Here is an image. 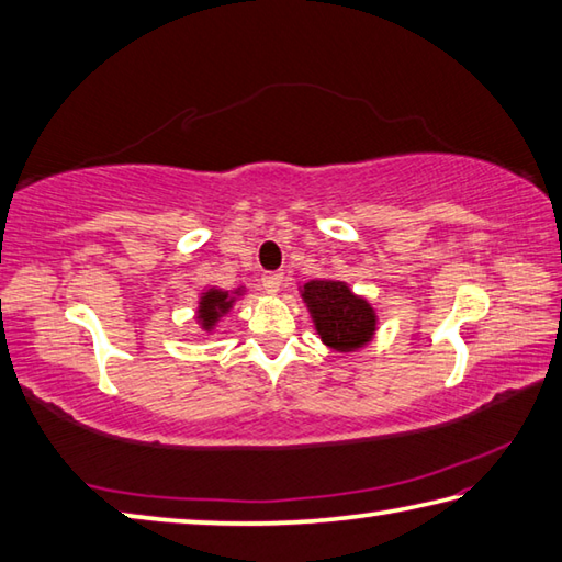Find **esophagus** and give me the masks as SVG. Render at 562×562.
<instances>
[{
  "label": "esophagus",
  "mask_w": 562,
  "mask_h": 562,
  "mask_svg": "<svg viewBox=\"0 0 562 562\" xmlns=\"http://www.w3.org/2000/svg\"><path fill=\"white\" fill-rule=\"evenodd\" d=\"M284 282V272H266L262 274V288H266L270 294H278Z\"/></svg>",
  "instance_id": "34e87169"
}]
</instances>
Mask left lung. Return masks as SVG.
I'll use <instances>...</instances> for the list:
<instances>
[{"label": "left lung", "instance_id": "8db88e82", "mask_svg": "<svg viewBox=\"0 0 562 562\" xmlns=\"http://www.w3.org/2000/svg\"><path fill=\"white\" fill-rule=\"evenodd\" d=\"M302 300L310 310L316 334L338 353H353L366 348L378 331V314L368 300L353 294L340 280L304 282Z\"/></svg>", "mask_w": 562, "mask_h": 562}]
</instances>
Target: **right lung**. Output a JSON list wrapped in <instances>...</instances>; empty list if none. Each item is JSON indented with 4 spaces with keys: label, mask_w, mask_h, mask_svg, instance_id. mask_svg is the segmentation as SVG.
I'll return each instance as SVG.
<instances>
[{
    "label": "right lung",
    "mask_w": 562,
    "mask_h": 562,
    "mask_svg": "<svg viewBox=\"0 0 562 562\" xmlns=\"http://www.w3.org/2000/svg\"><path fill=\"white\" fill-rule=\"evenodd\" d=\"M244 294V288H238L234 292L228 290H206L200 296V310H196V322H200L202 331H212V328L218 324V318L226 316L231 306H234L236 296Z\"/></svg>",
    "instance_id": "add662e5"
}]
</instances>
